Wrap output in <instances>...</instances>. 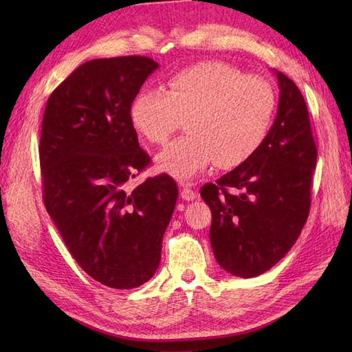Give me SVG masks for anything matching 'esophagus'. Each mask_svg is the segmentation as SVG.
Returning <instances> with one entry per match:
<instances>
[{
    "mask_svg": "<svg viewBox=\"0 0 352 352\" xmlns=\"http://www.w3.org/2000/svg\"><path fill=\"white\" fill-rule=\"evenodd\" d=\"M182 198L186 201H193L198 198V193L193 188V183L192 182H183L182 183Z\"/></svg>",
    "mask_w": 352,
    "mask_h": 352,
    "instance_id": "1",
    "label": "esophagus"
}]
</instances>
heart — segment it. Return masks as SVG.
I'll return each mask as SVG.
<instances>
[{
    "instance_id": "obj_1",
    "label": "heart",
    "mask_w": 352,
    "mask_h": 352,
    "mask_svg": "<svg viewBox=\"0 0 352 352\" xmlns=\"http://www.w3.org/2000/svg\"><path fill=\"white\" fill-rule=\"evenodd\" d=\"M168 92L142 91L131 102L134 129L164 145L184 124L188 134L157 155V166L186 180L216 163L234 168L261 145L272 124L275 91L260 76L226 62H199L168 78Z\"/></svg>"
}]
</instances>
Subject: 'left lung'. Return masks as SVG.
<instances>
[{
    "label": "left lung",
    "mask_w": 352,
    "mask_h": 352,
    "mask_svg": "<svg viewBox=\"0 0 352 352\" xmlns=\"http://www.w3.org/2000/svg\"><path fill=\"white\" fill-rule=\"evenodd\" d=\"M276 118L254 154L201 188L212 210L210 243L222 269L242 278L269 271L301 234L318 149L300 89L276 71Z\"/></svg>",
    "instance_id": "obj_1"
}]
</instances>
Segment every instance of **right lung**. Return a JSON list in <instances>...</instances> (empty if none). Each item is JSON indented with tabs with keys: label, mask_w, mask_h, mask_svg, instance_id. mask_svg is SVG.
Listing matches in <instances>:
<instances>
[{
	"label": "right lung",
	"mask_w": 352,
	"mask_h": 352,
	"mask_svg": "<svg viewBox=\"0 0 352 352\" xmlns=\"http://www.w3.org/2000/svg\"><path fill=\"white\" fill-rule=\"evenodd\" d=\"M157 68L144 56L89 60L52 91L43 111L45 207L80 267L113 289L138 287L155 274L178 198L166 174L126 189L151 163L130 107Z\"/></svg>",
	"instance_id": "obj_1"
}]
</instances>
